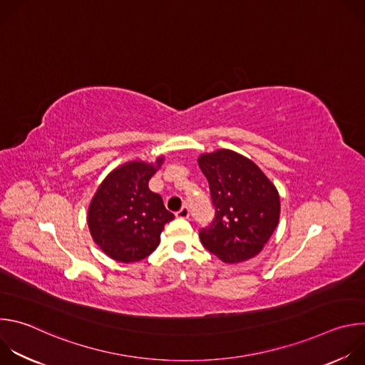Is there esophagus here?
I'll return each mask as SVG.
<instances>
[{
	"instance_id": "34e87169",
	"label": "esophagus",
	"mask_w": 365,
	"mask_h": 365,
	"mask_svg": "<svg viewBox=\"0 0 365 365\" xmlns=\"http://www.w3.org/2000/svg\"><path fill=\"white\" fill-rule=\"evenodd\" d=\"M189 215H190V210H189V206H183L180 211H178L176 212V217L178 218H182V220H186V218H189Z\"/></svg>"
}]
</instances>
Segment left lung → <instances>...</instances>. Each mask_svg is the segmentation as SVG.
<instances>
[{"mask_svg":"<svg viewBox=\"0 0 365 365\" xmlns=\"http://www.w3.org/2000/svg\"><path fill=\"white\" fill-rule=\"evenodd\" d=\"M197 163L215 207L211 225L199 231L200 242L224 263L245 262L279 224V192L254 162L232 150L200 154Z\"/></svg>","mask_w":365,"mask_h":365,"instance_id":"obj_1","label":"left lung"}]
</instances>
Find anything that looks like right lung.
Here are the masks:
<instances>
[{
    "label": "right lung",
    "instance_id": "right-lung-1",
    "mask_svg": "<svg viewBox=\"0 0 365 365\" xmlns=\"http://www.w3.org/2000/svg\"><path fill=\"white\" fill-rule=\"evenodd\" d=\"M128 162L114 169L99 185L88 210V227L93 241L108 257L121 263H135L160 244L165 225L175 218L159 193L148 189V180L163 165Z\"/></svg>",
    "mask_w": 365,
    "mask_h": 365
}]
</instances>
